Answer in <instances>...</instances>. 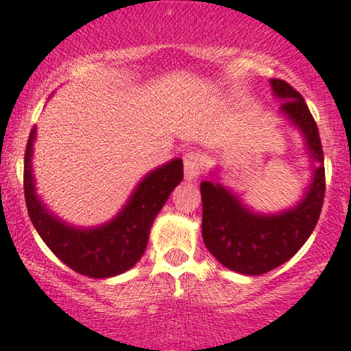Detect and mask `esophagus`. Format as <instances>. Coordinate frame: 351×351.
Wrapping results in <instances>:
<instances>
[{"label":"esophagus","mask_w":351,"mask_h":351,"mask_svg":"<svg viewBox=\"0 0 351 351\" xmlns=\"http://www.w3.org/2000/svg\"><path fill=\"white\" fill-rule=\"evenodd\" d=\"M202 157L197 152H189L183 157V169H185V180L192 182V180H197L199 175L202 173Z\"/></svg>","instance_id":"34e87169"}]
</instances>
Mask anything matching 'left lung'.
I'll return each mask as SVG.
<instances>
[{"label": "left lung", "instance_id": "obj_1", "mask_svg": "<svg viewBox=\"0 0 351 351\" xmlns=\"http://www.w3.org/2000/svg\"><path fill=\"white\" fill-rule=\"evenodd\" d=\"M282 104L280 114L301 131L313 160L312 183L303 199L280 213H258L215 176L201 182L202 239L223 267L244 275H261L280 267L306 242L319 221L326 195V171L319 128L304 98L282 80H270Z\"/></svg>", "mask_w": 351, "mask_h": 351}]
</instances>
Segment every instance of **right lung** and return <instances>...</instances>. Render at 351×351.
Segmentation results:
<instances>
[{
    "label": "right lung",
    "instance_id": "obj_1",
    "mask_svg": "<svg viewBox=\"0 0 351 351\" xmlns=\"http://www.w3.org/2000/svg\"><path fill=\"white\" fill-rule=\"evenodd\" d=\"M34 138L32 128L24 157V194L29 218L43 242L69 268L91 279H107L130 270L145 251L154 218L183 180V160L173 159L143 176L112 220L83 228L60 220L36 194L31 160Z\"/></svg>",
    "mask_w": 351,
    "mask_h": 351
}]
</instances>
